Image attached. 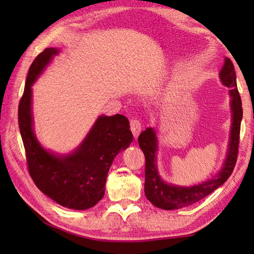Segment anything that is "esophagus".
I'll return each mask as SVG.
<instances>
[{"label":"esophagus","instance_id":"obj_1","mask_svg":"<svg viewBox=\"0 0 254 254\" xmlns=\"http://www.w3.org/2000/svg\"><path fill=\"white\" fill-rule=\"evenodd\" d=\"M130 128H131V132H132L133 136L137 137V135H139L140 132H141V123L137 121L136 119H133V120H131V122H130Z\"/></svg>","mask_w":254,"mask_h":254}]
</instances>
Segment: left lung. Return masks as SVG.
<instances>
[{"instance_id":"8db88e82","label":"left lung","mask_w":254,"mask_h":254,"mask_svg":"<svg viewBox=\"0 0 254 254\" xmlns=\"http://www.w3.org/2000/svg\"><path fill=\"white\" fill-rule=\"evenodd\" d=\"M222 83L230 88L232 97L231 109L233 113L232 122L230 148L224 167L216 177L192 187H178L174 185L163 183L160 179L156 166L157 137L151 127H148L137 137V142L145 158V182L144 192L149 201H151L158 208L162 209H178L192 205L208 196L215 189L222 186L234 170L238 160L239 144H240V128L242 121V101L236 86V76L233 63L230 58H225L224 66L220 72Z\"/></svg>"}]
</instances>
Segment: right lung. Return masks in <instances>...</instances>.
<instances>
[{
	"instance_id": "right-lung-1",
	"label": "right lung",
	"mask_w": 254,
	"mask_h": 254,
	"mask_svg": "<svg viewBox=\"0 0 254 254\" xmlns=\"http://www.w3.org/2000/svg\"><path fill=\"white\" fill-rule=\"evenodd\" d=\"M58 49L47 48L30 66L18 119L28 171L40 190L56 203L71 209H87L105 192L107 173L115 156L132 142L128 120L121 114L100 117L74 153L57 157L41 147L32 130L31 86Z\"/></svg>"
}]
</instances>
